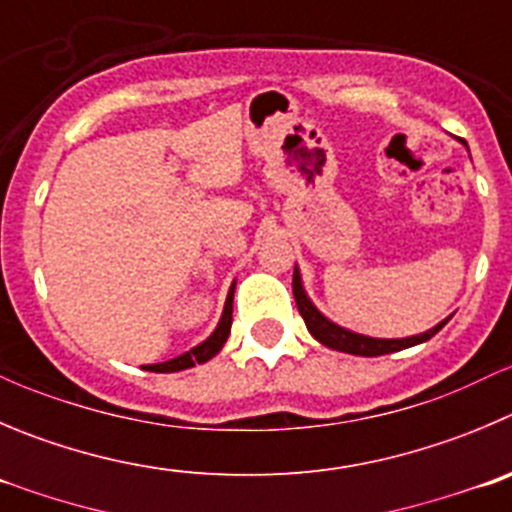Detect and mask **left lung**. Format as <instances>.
I'll return each mask as SVG.
<instances>
[{"mask_svg": "<svg viewBox=\"0 0 512 512\" xmlns=\"http://www.w3.org/2000/svg\"><path fill=\"white\" fill-rule=\"evenodd\" d=\"M291 284H294V299H296V306H299V314L301 319L306 321V329L311 332V337H314L319 344H324V347L337 349V352L357 354V357H382V354H392V352H399V349H407V347H415V344L427 342V339L435 337L442 326L447 324L445 319L437 326H432V329H427L425 334H417V337H407V339L364 337V334L349 332V329H344V326L329 321L314 304H311L304 286H301L299 269H294V281H291Z\"/></svg>", "mask_w": 512, "mask_h": 512, "instance_id": "left-lung-1", "label": "left lung"}]
</instances>
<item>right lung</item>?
Instances as JSON below:
<instances>
[{"mask_svg":"<svg viewBox=\"0 0 512 512\" xmlns=\"http://www.w3.org/2000/svg\"><path fill=\"white\" fill-rule=\"evenodd\" d=\"M233 289H236V284H231V291H228V296H226V306H223L221 321H218L216 332H213L211 337L206 339V342H201V344H198V347H193L191 352H186V354H180V357L170 359V362L145 364L143 369H148V372H180V369H191V367H196V364H203V362H208V359L216 357V354L223 349V344H226L228 334H231Z\"/></svg>","mask_w":512,"mask_h":512,"instance_id":"add662e5","label":"right lung"}]
</instances>
